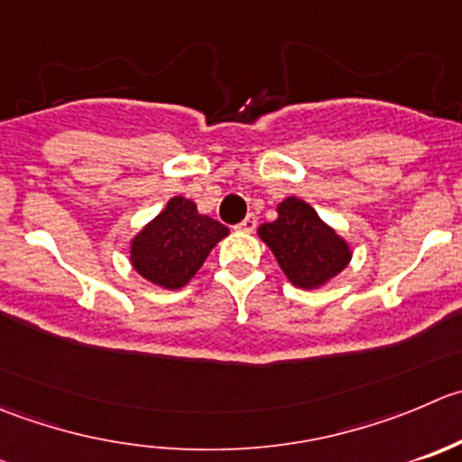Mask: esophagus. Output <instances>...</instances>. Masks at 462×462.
<instances>
[{
	"label": "esophagus",
	"mask_w": 462,
	"mask_h": 462,
	"mask_svg": "<svg viewBox=\"0 0 462 462\" xmlns=\"http://www.w3.org/2000/svg\"><path fill=\"white\" fill-rule=\"evenodd\" d=\"M254 227H257V217H254V214H248V217H245L244 221L236 226V230H239V232H253Z\"/></svg>",
	"instance_id": "obj_1"
}]
</instances>
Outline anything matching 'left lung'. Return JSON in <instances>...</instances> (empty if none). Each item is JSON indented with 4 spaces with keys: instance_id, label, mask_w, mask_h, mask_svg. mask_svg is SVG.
Wrapping results in <instances>:
<instances>
[{
    "instance_id": "8db88e82",
    "label": "left lung",
    "mask_w": 462,
    "mask_h": 462,
    "mask_svg": "<svg viewBox=\"0 0 462 462\" xmlns=\"http://www.w3.org/2000/svg\"><path fill=\"white\" fill-rule=\"evenodd\" d=\"M259 236L298 289H320L352 259L350 245L327 226L316 209L289 196L277 205V218L259 226Z\"/></svg>"
}]
</instances>
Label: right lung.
I'll return each instance as SVG.
<instances>
[{
  "instance_id": "1",
  "label": "right lung",
  "mask_w": 462,
  "mask_h": 462,
  "mask_svg": "<svg viewBox=\"0 0 462 462\" xmlns=\"http://www.w3.org/2000/svg\"><path fill=\"white\" fill-rule=\"evenodd\" d=\"M227 235L230 230L226 226L199 214L196 203L185 196H173L131 241L133 268L162 289H182Z\"/></svg>"
}]
</instances>
